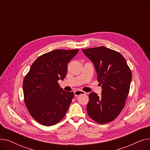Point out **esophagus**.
Returning <instances> with one entry per match:
<instances>
[{"label":"esophagus","mask_w":150,"mask_h":150,"mask_svg":"<svg viewBox=\"0 0 150 150\" xmlns=\"http://www.w3.org/2000/svg\"><path fill=\"white\" fill-rule=\"evenodd\" d=\"M74 94H75V96L78 97L80 95H81V94H86V92L84 91H76L74 92Z\"/></svg>","instance_id":"34e87169"}]
</instances>
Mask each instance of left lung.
<instances>
[{"label":"left lung","instance_id":"left-lung-1","mask_svg":"<svg viewBox=\"0 0 150 150\" xmlns=\"http://www.w3.org/2000/svg\"><path fill=\"white\" fill-rule=\"evenodd\" d=\"M93 63L102 91L98 97L92 92L87 105L89 116L100 124L113 121L119 115L129 92L132 73L119 52L101 46L83 49Z\"/></svg>","mask_w":150,"mask_h":150}]
</instances>
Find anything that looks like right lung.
I'll use <instances>...</instances> for the list:
<instances>
[{
	"label": "right lung",
	"mask_w": 150,
	"mask_h": 150,
	"mask_svg": "<svg viewBox=\"0 0 150 150\" xmlns=\"http://www.w3.org/2000/svg\"><path fill=\"white\" fill-rule=\"evenodd\" d=\"M78 50L57 49L44 53L24 77L25 105L31 117L42 125L57 124L66 114L74 93L63 91L58 81L66 77L68 62Z\"/></svg>",
	"instance_id": "right-lung-1"
}]
</instances>
